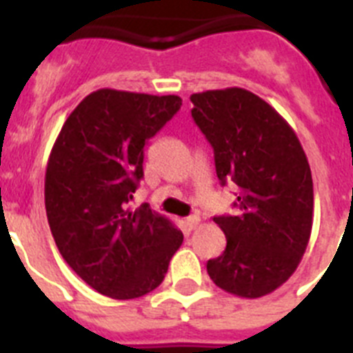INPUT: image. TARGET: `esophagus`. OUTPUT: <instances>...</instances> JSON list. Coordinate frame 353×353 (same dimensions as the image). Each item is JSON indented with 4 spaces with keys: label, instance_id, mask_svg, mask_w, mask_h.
<instances>
[{
    "label": "esophagus",
    "instance_id": "1",
    "mask_svg": "<svg viewBox=\"0 0 353 353\" xmlns=\"http://www.w3.org/2000/svg\"><path fill=\"white\" fill-rule=\"evenodd\" d=\"M199 224V217L198 215H189L185 219V228L189 230V232H192V230H196V226Z\"/></svg>",
    "mask_w": 353,
    "mask_h": 353
}]
</instances>
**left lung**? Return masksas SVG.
<instances>
[{"label":"left lung","mask_w":353,"mask_h":353,"mask_svg":"<svg viewBox=\"0 0 353 353\" xmlns=\"http://www.w3.org/2000/svg\"><path fill=\"white\" fill-rule=\"evenodd\" d=\"M192 118L214 148L221 185L236 189V215L214 221L226 249L207 261L224 292L263 297L295 272L313 226V179L285 118L244 88L192 93Z\"/></svg>","instance_id":"left-lung-1"}]
</instances>
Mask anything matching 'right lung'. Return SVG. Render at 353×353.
Returning a JSON list of instances; mask_svg holds the SVG:
<instances>
[{"label":"right lung","mask_w":353,"mask_h":353,"mask_svg":"<svg viewBox=\"0 0 353 353\" xmlns=\"http://www.w3.org/2000/svg\"><path fill=\"white\" fill-rule=\"evenodd\" d=\"M182 105L176 95L102 88L79 102L46 171V212L70 269L102 295L157 288L183 235L148 203L127 207L143 179L145 145Z\"/></svg>","instance_id":"add662e5"}]
</instances>
